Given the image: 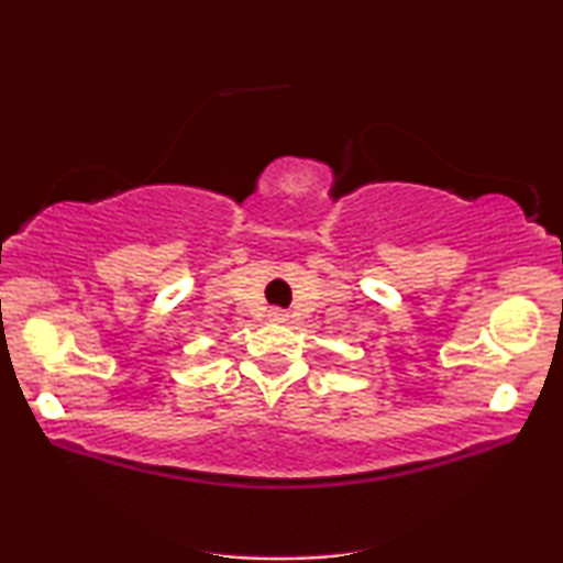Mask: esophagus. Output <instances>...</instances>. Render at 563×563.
Here are the masks:
<instances>
[{
	"mask_svg": "<svg viewBox=\"0 0 563 563\" xmlns=\"http://www.w3.org/2000/svg\"><path fill=\"white\" fill-rule=\"evenodd\" d=\"M269 319H272V322H287V311H284V309H272L269 311Z\"/></svg>",
	"mask_w": 563,
	"mask_h": 563,
	"instance_id": "esophagus-1",
	"label": "esophagus"
}]
</instances>
